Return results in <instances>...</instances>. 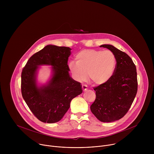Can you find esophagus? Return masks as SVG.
Listing matches in <instances>:
<instances>
[{
	"label": "esophagus",
	"mask_w": 154,
	"mask_h": 154,
	"mask_svg": "<svg viewBox=\"0 0 154 154\" xmlns=\"http://www.w3.org/2000/svg\"><path fill=\"white\" fill-rule=\"evenodd\" d=\"M88 89V87L86 85H82V90H83V91H86Z\"/></svg>",
	"instance_id": "esophagus-1"
}]
</instances>
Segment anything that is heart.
I'll list each match as a JSON object with an SVG mask.
<instances>
[{"mask_svg":"<svg viewBox=\"0 0 154 154\" xmlns=\"http://www.w3.org/2000/svg\"><path fill=\"white\" fill-rule=\"evenodd\" d=\"M76 61L69 63V69L74 78L85 81L87 74L90 82L95 85L107 82L113 76L116 64L114 54L109 50L85 49L75 56Z\"/></svg>","mask_w":154,"mask_h":154,"instance_id":"b5f03b06","label":"heart"}]
</instances>
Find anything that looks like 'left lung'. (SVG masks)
<instances>
[{
  "label": "left lung",
  "instance_id": "1",
  "mask_svg": "<svg viewBox=\"0 0 154 154\" xmlns=\"http://www.w3.org/2000/svg\"><path fill=\"white\" fill-rule=\"evenodd\" d=\"M100 47L114 54L116 64L112 78L93 88L96 99L90 109L99 121L109 122L124 117L132 104L138 90L137 72L135 64L126 53L112 45Z\"/></svg>",
  "mask_w": 154,
  "mask_h": 154
}]
</instances>
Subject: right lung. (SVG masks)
<instances>
[{
  "label": "right lung",
  "mask_w": 154,
  "mask_h": 154,
  "mask_svg": "<svg viewBox=\"0 0 154 154\" xmlns=\"http://www.w3.org/2000/svg\"><path fill=\"white\" fill-rule=\"evenodd\" d=\"M71 49L48 45L33 54L21 73V93L29 108L39 121L54 123L62 119L72 99L82 93L80 83L69 74L68 61ZM52 65L53 77L46 86L38 88L35 82L37 66Z\"/></svg>",
  "instance_id": "1"
}]
</instances>
